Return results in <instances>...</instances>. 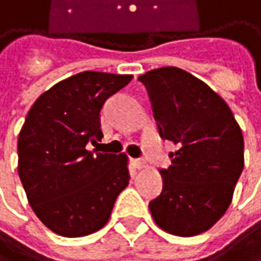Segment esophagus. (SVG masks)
<instances>
[{"instance_id":"esophagus-1","label":"esophagus","mask_w":261,"mask_h":261,"mask_svg":"<svg viewBox=\"0 0 261 261\" xmlns=\"http://www.w3.org/2000/svg\"><path fill=\"white\" fill-rule=\"evenodd\" d=\"M133 164H135V167H136V168H139V170L147 168V162H145L144 159H135V161H133Z\"/></svg>"}]
</instances>
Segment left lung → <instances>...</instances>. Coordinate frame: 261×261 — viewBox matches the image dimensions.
<instances>
[{"label": "left lung", "instance_id": "1", "mask_svg": "<svg viewBox=\"0 0 261 261\" xmlns=\"http://www.w3.org/2000/svg\"><path fill=\"white\" fill-rule=\"evenodd\" d=\"M162 139L177 145L161 170L164 187L150 202L164 231L191 237L208 231L228 210L243 171V135L228 103L203 81L177 67L139 76Z\"/></svg>", "mask_w": 261, "mask_h": 261}]
</instances>
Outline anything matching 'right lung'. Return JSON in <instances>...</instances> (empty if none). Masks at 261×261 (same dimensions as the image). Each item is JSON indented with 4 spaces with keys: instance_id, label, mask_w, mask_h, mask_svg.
<instances>
[{
    "instance_id": "right-lung-1",
    "label": "right lung",
    "mask_w": 261,
    "mask_h": 261,
    "mask_svg": "<svg viewBox=\"0 0 261 261\" xmlns=\"http://www.w3.org/2000/svg\"><path fill=\"white\" fill-rule=\"evenodd\" d=\"M132 79L82 71L42 93L27 113L18 138V174L33 213L55 234L82 237L100 229L129 182L125 154L94 153L87 145L103 136L105 100Z\"/></svg>"
}]
</instances>
